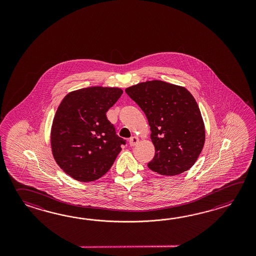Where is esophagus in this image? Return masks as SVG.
<instances>
[{"instance_id": "esophagus-1", "label": "esophagus", "mask_w": 256, "mask_h": 256, "mask_svg": "<svg viewBox=\"0 0 256 256\" xmlns=\"http://www.w3.org/2000/svg\"><path fill=\"white\" fill-rule=\"evenodd\" d=\"M138 142H139V138L137 136H132V137H130V140H129V144H130V146H134L136 144H138Z\"/></svg>"}]
</instances>
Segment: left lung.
<instances>
[{
  "instance_id": "1",
  "label": "left lung",
  "mask_w": 256,
  "mask_h": 256,
  "mask_svg": "<svg viewBox=\"0 0 256 256\" xmlns=\"http://www.w3.org/2000/svg\"><path fill=\"white\" fill-rule=\"evenodd\" d=\"M126 93L142 110L156 154L148 168L163 176L190 168L205 142V126L196 100L186 88L162 80L141 82Z\"/></svg>"
}]
</instances>
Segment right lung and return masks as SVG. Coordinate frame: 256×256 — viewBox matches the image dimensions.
Here are the masks:
<instances>
[{
	"label": "right lung",
	"mask_w": 256,
	"mask_h": 256,
	"mask_svg": "<svg viewBox=\"0 0 256 256\" xmlns=\"http://www.w3.org/2000/svg\"><path fill=\"white\" fill-rule=\"evenodd\" d=\"M122 92L120 88H84L66 94L60 102L51 127V149L60 168L72 178L98 180L126 144L106 117Z\"/></svg>",
	"instance_id": "1"
}]
</instances>
